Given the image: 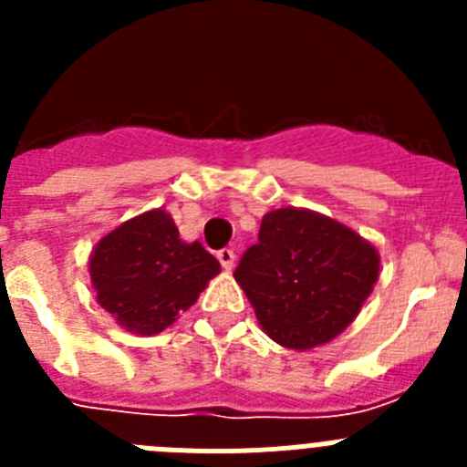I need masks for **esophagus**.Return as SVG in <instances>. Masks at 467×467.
<instances>
[{"mask_svg": "<svg viewBox=\"0 0 467 467\" xmlns=\"http://www.w3.org/2000/svg\"><path fill=\"white\" fill-rule=\"evenodd\" d=\"M217 259H220L222 269L231 271L234 269V264H236V253H234V250H229V247H224V250H220V253H217Z\"/></svg>", "mask_w": 467, "mask_h": 467, "instance_id": "obj_1", "label": "esophagus"}]
</instances>
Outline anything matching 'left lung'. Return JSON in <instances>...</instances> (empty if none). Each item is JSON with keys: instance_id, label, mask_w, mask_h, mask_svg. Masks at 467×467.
I'll use <instances>...</instances> for the list:
<instances>
[{"instance_id": "8db88e82", "label": "left lung", "mask_w": 467, "mask_h": 467, "mask_svg": "<svg viewBox=\"0 0 467 467\" xmlns=\"http://www.w3.org/2000/svg\"><path fill=\"white\" fill-rule=\"evenodd\" d=\"M377 247L350 226L306 208L264 214L259 243L234 278L275 344L311 350L339 337L379 280Z\"/></svg>"}]
</instances>
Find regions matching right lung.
<instances>
[{
  "label": "right lung",
  "mask_w": 467,
  "mask_h": 467,
  "mask_svg": "<svg viewBox=\"0 0 467 467\" xmlns=\"http://www.w3.org/2000/svg\"><path fill=\"white\" fill-rule=\"evenodd\" d=\"M222 266L198 241L180 238L166 210L123 222L98 241L88 274L98 304L133 334L163 332L196 304Z\"/></svg>",
  "instance_id": "add662e5"
}]
</instances>
